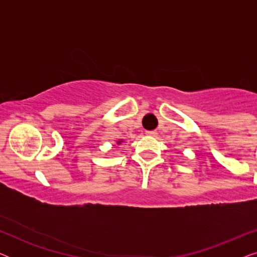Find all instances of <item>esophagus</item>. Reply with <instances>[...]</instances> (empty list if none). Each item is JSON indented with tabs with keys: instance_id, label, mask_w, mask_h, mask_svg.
<instances>
[{
	"instance_id": "esophagus-1",
	"label": "esophagus",
	"mask_w": 257,
	"mask_h": 257,
	"mask_svg": "<svg viewBox=\"0 0 257 257\" xmlns=\"http://www.w3.org/2000/svg\"><path fill=\"white\" fill-rule=\"evenodd\" d=\"M146 135L151 136V137H156L158 133H157V131H146Z\"/></svg>"
}]
</instances>
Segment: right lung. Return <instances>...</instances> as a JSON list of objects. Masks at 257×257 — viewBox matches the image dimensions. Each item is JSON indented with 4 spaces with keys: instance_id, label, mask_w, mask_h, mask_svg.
<instances>
[{
    "instance_id": "right-lung-1",
    "label": "right lung",
    "mask_w": 257,
    "mask_h": 257,
    "mask_svg": "<svg viewBox=\"0 0 257 257\" xmlns=\"http://www.w3.org/2000/svg\"><path fill=\"white\" fill-rule=\"evenodd\" d=\"M121 143V140H120V142H118V144H120Z\"/></svg>"
}]
</instances>
